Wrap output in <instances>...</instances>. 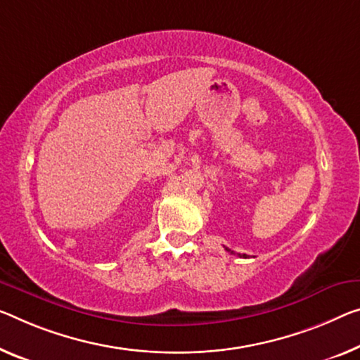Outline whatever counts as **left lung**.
<instances>
[{"instance_id":"left-lung-1","label":"left lung","mask_w":360,"mask_h":360,"mask_svg":"<svg viewBox=\"0 0 360 360\" xmlns=\"http://www.w3.org/2000/svg\"><path fill=\"white\" fill-rule=\"evenodd\" d=\"M225 250H226V251H229L230 254H236L235 251H231V250H229V248H225ZM236 256H240V257H248V254H236Z\"/></svg>"}]
</instances>
